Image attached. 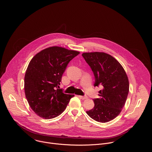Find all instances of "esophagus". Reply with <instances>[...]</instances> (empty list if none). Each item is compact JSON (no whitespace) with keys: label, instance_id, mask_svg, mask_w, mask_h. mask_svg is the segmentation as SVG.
<instances>
[{"label":"esophagus","instance_id":"obj_1","mask_svg":"<svg viewBox=\"0 0 152 152\" xmlns=\"http://www.w3.org/2000/svg\"><path fill=\"white\" fill-rule=\"evenodd\" d=\"M79 97L80 99H82V100H85V99H88V97L87 96H79Z\"/></svg>","mask_w":152,"mask_h":152}]
</instances>
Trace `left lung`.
Returning a JSON list of instances; mask_svg holds the SVG:
<instances>
[{
	"mask_svg": "<svg viewBox=\"0 0 152 152\" xmlns=\"http://www.w3.org/2000/svg\"><path fill=\"white\" fill-rule=\"evenodd\" d=\"M94 72V86L101 85L100 98L95 99L94 108L87 111L95 121L107 123L121 113L129 90V80L123 66L111 55L102 52L82 54Z\"/></svg>",
	"mask_w": 152,
	"mask_h": 152,
	"instance_id": "left-lung-1",
	"label": "left lung"
}]
</instances>
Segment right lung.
Returning a JSON list of instances; mask_svg holds the SVG:
<instances>
[{
  "instance_id": "obj_1",
  "label": "right lung",
  "mask_w": 152,
  "mask_h": 152,
  "mask_svg": "<svg viewBox=\"0 0 152 152\" xmlns=\"http://www.w3.org/2000/svg\"><path fill=\"white\" fill-rule=\"evenodd\" d=\"M79 52L53 46L42 50L31 60L24 76V92L37 115L51 119L61 115L74 94L58 89L68 63Z\"/></svg>"
}]
</instances>
